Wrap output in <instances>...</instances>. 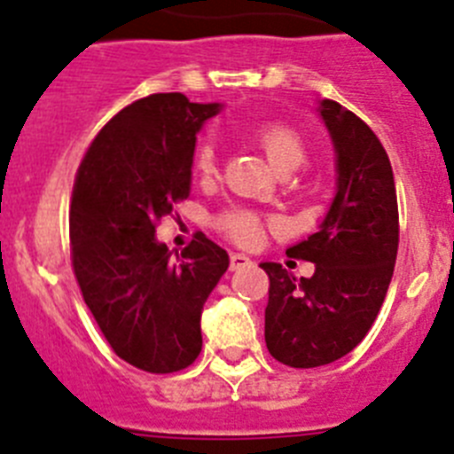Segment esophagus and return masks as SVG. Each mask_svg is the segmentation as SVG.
<instances>
[{"mask_svg":"<svg viewBox=\"0 0 454 454\" xmlns=\"http://www.w3.org/2000/svg\"><path fill=\"white\" fill-rule=\"evenodd\" d=\"M252 266V259L246 254H240V252H231L230 254V268L231 270H239V268Z\"/></svg>","mask_w":454,"mask_h":454,"instance_id":"esophagus-1","label":"esophagus"}]
</instances>
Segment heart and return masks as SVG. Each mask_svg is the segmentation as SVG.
<instances>
[{
	"instance_id": "b5f03b06",
	"label": "heart",
	"mask_w": 454,
	"mask_h": 454,
	"mask_svg": "<svg viewBox=\"0 0 454 454\" xmlns=\"http://www.w3.org/2000/svg\"><path fill=\"white\" fill-rule=\"evenodd\" d=\"M254 143L263 150L266 159L275 170H293L304 161L307 147L300 136V131L288 122H272L256 127L252 134ZM192 168L200 177H211L215 172V150L211 143H200L195 156H192ZM215 230L223 231L227 239H231L239 246H254L262 236V218L246 208H227L215 215Z\"/></svg>"
}]
</instances>
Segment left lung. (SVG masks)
Segmentation results:
<instances>
[{
    "label": "left lung",
    "mask_w": 454,
    "mask_h": 454,
    "mask_svg": "<svg viewBox=\"0 0 454 454\" xmlns=\"http://www.w3.org/2000/svg\"><path fill=\"white\" fill-rule=\"evenodd\" d=\"M336 150V195L316 234L286 254L311 262V277L262 263L270 279L266 346L291 368L332 364L355 350L387 298L398 256V198L387 150L339 102H320Z\"/></svg>",
    "instance_id": "left-lung-1"
}]
</instances>
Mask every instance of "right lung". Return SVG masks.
Masks as SVG:
<instances>
[{
    "instance_id": "1",
    "label": "right lung",
    "mask_w": 454,
    "mask_h": 454,
    "mask_svg": "<svg viewBox=\"0 0 454 454\" xmlns=\"http://www.w3.org/2000/svg\"><path fill=\"white\" fill-rule=\"evenodd\" d=\"M218 111L182 92L136 99L92 138L72 188L70 254L83 302L115 355L156 375L198 359L202 307L230 266L202 231L175 262L154 236L188 198L195 134Z\"/></svg>"
}]
</instances>
